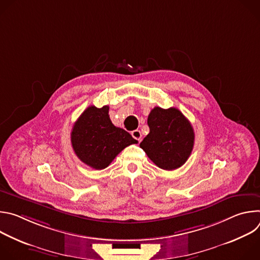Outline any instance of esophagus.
<instances>
[{"mask_svg": "<svg viewBox=\"0 0 260 260\" xmlns=\"http://www.w3.org/2000/svg\"><path fill=\"white\" fill-rule=\"evenodd\" d=\"M132 136L137 140V141H141V139H142V134H141V132L139 131V129H135V131H133L132 132Z\"/></svg>", "mask_w": 260, "mask_h": 260, "instance_id": "esophagus-1", "label": "esophagus"}]
</instances>
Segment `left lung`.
<instances>
[{
  "mask_svg": "<svg viewBox=\"0 0 260 260\" xmlns=\"http://www.w3.org/2000/svg\"><path fill=\"white\" fill-rule=\"evenodd\" d=\"M149 134L140 147L158 168L173 171L183 166L192 151L194 132L189 120L176 108L155 107L147 120Z\"/></svg>",
  "mask_w": 260,
  "mask_h": 260,
  "instance_id": "8db88e82",
  "label": "left lung"
}]
</instances>
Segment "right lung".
<instances>
[{
    "label": "right lung",
    "instance_id": "1",
    "mask_svg": "<svg viewBox=\"0 0 260 260\" xmlns=\"http://www.w3.org/2000/svg\"><path fill=\"white\" fill-rule=\"evenodd\" d=\"M71 143L77 157L95 170L107 168L125 147L137 144L126 131L116 127L109 116V106H89L74 123Z\"/></svg>",
    "mask_w": 260,
    "mask_h": 260
}]
</instances>
